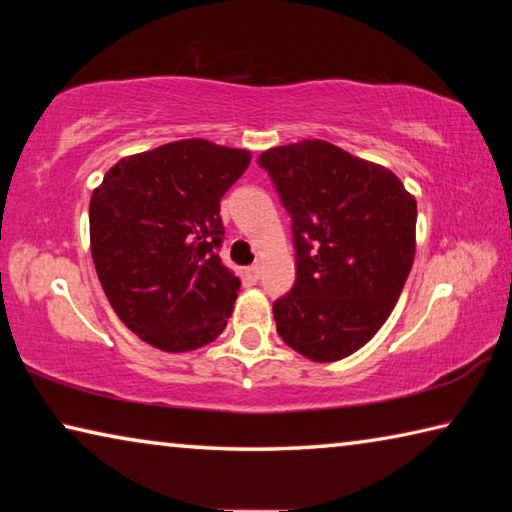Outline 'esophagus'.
Wrapping results in <instances>:
<instances>
[{
    "label": "esophagus",
    "instance_id": "1",
    "mask_svg": "<svg viewBox=\"0 0 512 512\" xmlns=\"http://www.w3.org/2000/svg\"><path fill=\"white\" fill-rule=\"evenodd\" d=\"M248 275L253 277V280L257 282L259 280V275H262V266L259 264H253V266H248Z\"/></svg>",
    "mask_w": 512,
    "mask_h": 512
}]
</instances>
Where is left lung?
<instances>
[{"instance_id": "1", "label": "left lung", "mask_w": 512, "mask_h": 512, "mask_svg": "<svg viewBox=\"0 0 512 512\" xmlns=\"http://www.w3.org/2000/svg\"><path fill=\"white\" fill-rule=\"evenodd\" d=\"M291 214L296 284L277 298L282 341L329 363L363 348L391 316L415 257L418 205L402 180L323 140L259 155Z\"/></svg>"}]
</instances>
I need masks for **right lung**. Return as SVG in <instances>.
<instances>
[{
  "instance_id": "1",
  "label": "right lung",
  "mask_w": 512,
  "mask_h": 512,
  "mask_svg": "<svg viewBox=\"0 0 512 512\" xmlns=\"http://www.w3.org/2000/svg\"><path fill=\"white\" fill-rule=\"evenodd\" d=\"M250 151L180 140L128 155L90 198V248L108 302L131 332L164 352L212 343L235 307L223 266L221 198Z\"/></svg>"
}]
</instances>
